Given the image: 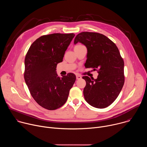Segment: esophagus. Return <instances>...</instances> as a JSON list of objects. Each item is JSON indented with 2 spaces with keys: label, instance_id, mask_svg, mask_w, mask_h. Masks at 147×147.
Segmentation results:
<instances>
[{
  "label": "esophagus",
  "instance_id": "34e87169",
  "mask_svg": "<svg viewBox=\"0 0 147 147\" xmlns=\"http://www.w3.org/2000/svg\"><path fill=\"white\" fill-rule=\"evenodd\" d=\"M76 79H77V80H80V79H81V76H79V75H77V76H76Z\"/></svg>",
  "mask_w": 147,
  "mask_h": 147
}]
</instances>
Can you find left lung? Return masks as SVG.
Wrapping results in <instances>:
<instances>
[{
    "mask_svg": "<svg viewBox=\"0 0 147 147\" xmlns=\"http://www.w3.org/2000/svg\"><path fill=\"white\" fill-rule=\"evenodd\" d=\"M78 42L87 49L85 67L98 73L96 79L82 77L86 81L83 91L84 98L93 107L107 108L117 98L124 82V61L119 51L110 39L96 32L78 34L74 44Z\"/></svg>",
    "mask_w": 147,
    "mask_h": 147,
    "instance_id": "left-lung-1",
    "label": "left lung"
}]
</instances>
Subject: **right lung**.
I'll return each mask as SVG.
<instances>
[{"mask_svg":"<svg viewBox=\"0 0 147 147\" xmlns=\"http://www.w3.org/2000/svg\"><path fill=\"white\" fill-rule=\"evenodd\" d=\"M74 36L73 33L42 36L32 44L26 56V83L34 100L47 109L63 105L76 81L73 73L60 77L56 71Z\"/></svg>","mask_w":147,"mask_h":147,"instance_id":"1","label":"right lung"}]
</instances>
